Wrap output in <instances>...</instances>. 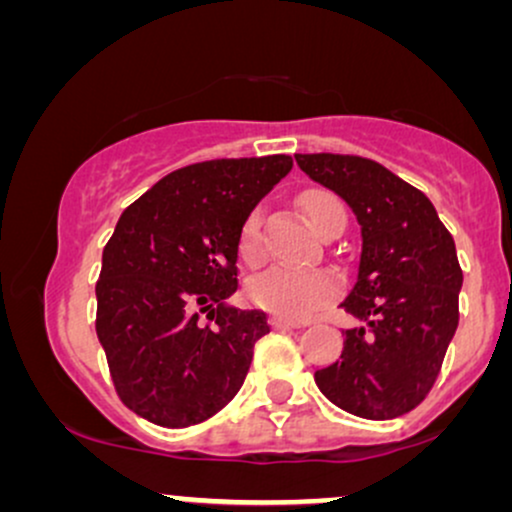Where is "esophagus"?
Segmentation results:
<instances>
[{
    "mask_svg": "<svg viewBox=\"0 0 512 512\" xmlns=\"http://www.w3.org/2000/svg\"><path fill=\"white\" fill-rule=\"evenodd\" d=\"M269 325H272L274 330H281V332H284V330H298V327H301V325H298V322L286 320V317H281V315L269 317Z\"/></svg>",
    "mask_w": 512,
    "mask_h": 512,
    "instance_id": "esophagus-1",
    "label": "esophagus"
}]
</instances>
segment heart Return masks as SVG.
<instances>
[{
    "mask_svg": "<svg viewBox=\"0 0 512 512\" xmlns=\"http://www.w3.org/2000/svg\"><path fill=\"white\" fill-rule=\"evenodd\" d=\"M308 219L320 233H325L337 219H346L344 204L330 192H310L303 199ZM262 209L250 211L240 226L238 252L243 262L257 264L264 257ZM339 281L327 269H301L289 264H272L250 281V301L269 313L289 320H310L337 296Z\"/></svg>",
    "mask_w": 512,
    "mask_h": 512,
    "instance_id": "obj_1",
    "label": "heart"
}]
</instances>
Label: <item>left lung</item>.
Returning <instances> with one entry per match:
<instances>
[{
	"mask_svg": "<svg viewBox=\"0 0 512 512\" xmlns=\"http://www.w3.org/2000/svg\"><path fill=\"white\" fill-rule=\"evenodd\" d=\"M296 163L354 209L363 238L342 308L366 325L344 332L342 356L315 383L349 414L397 419L436 385L460 322L455 240L424 192L370 158L296 154Z\"/></svg>",
	"mask_w": 512,
	"mask_h": 512,
	"instance_id": "left-lung-1",
	"label": "left lung"
}]
</instances>
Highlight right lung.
Masks as SVG:
<instances>
[{"label":"right lung","instance_id":"add662e5","mask_svg":"<svg viewBox=\"0 0 512 512\" xmlns=\"http://www.w3.org/2000/svg\"><path fill=\"white\" fill-rule=\"evenodd\" d=\"M291 168L286 154L192 163L122 211L103 250L96 332L117 397L142 419L187 428L238 395L269 332L262 310L223 305L238 289L240 226Z\"/></svg>","mask_w":512,"mask_h":512}]
</instances>
